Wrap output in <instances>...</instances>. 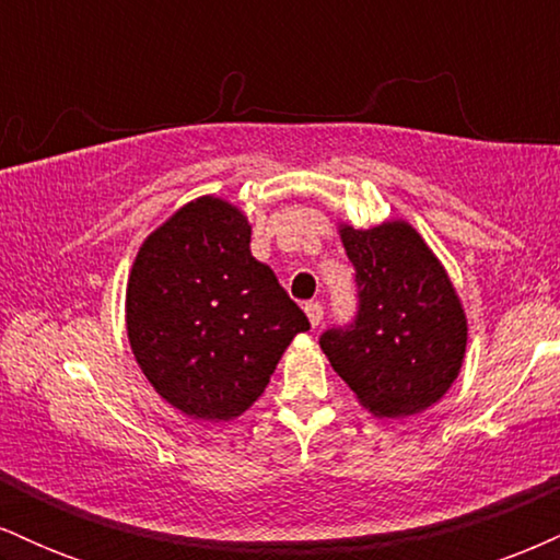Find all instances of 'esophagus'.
I'll use <instances>...</instances> for the list:
<instances>
[{
  "label": "esophagus",
  "mask_w": 560,
  "mask_h": 560,
  "mask_svg": "<svg viewBox=\"0 0 560 560\" xmlns=\"http://www.w3.org/2000/svg\"><path fill=\"white\" fill-rule=\"evenodd\" d=\"M305 316H307V320H311L313 329H318L320 320H324V307H320V302H307Z\"/></svg>",
  "instance_id": "obj_1"
}]
</instances>
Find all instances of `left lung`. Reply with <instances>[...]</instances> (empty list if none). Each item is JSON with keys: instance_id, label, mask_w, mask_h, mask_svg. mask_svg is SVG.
Segmentation results:
<instances>
[{"instance_id": "left-lung-1", "label": "left lung", "mask_w": 560, "mask_h": 560, "mask_svg": "<svg viewBox=\"0 0 560 560\" xmlns=\"http://www.w3.org/2000/svg\"><path fill=\"white\" fill-rule=\"evenodd\" d=\"M355 266V324L329 329L320 350L376 419H408L440 402L460 374L468 320L458 292L408 221L374 229L339 223Z\"/></svg>"}]
</instances>
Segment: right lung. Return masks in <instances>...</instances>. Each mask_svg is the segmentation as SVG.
I'll return each instance as SVG.
<instances>
[{
    "instance_id": "obj_1",
    "label": "right lung",
    "mask_w": 560,
    "mask_h": 560,
    "mask_svg": "<svg viewBox=\"0 0 560 560\" xmlns=\"http://www.w3.org/2000/svg\"><path fill=\"white\" fill-rule=\"evenodd\" d=\"M247 215L202 195L141 242L126 284V331L141 374L195 421H231L311 329L271 268L249 253Z\"/></svg>"
}]
</instances>
